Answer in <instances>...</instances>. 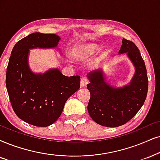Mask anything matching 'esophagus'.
<instances>
[{
    "label": "esophagus",
    "instance_id": "obj_1",
    "mask_svg": "<svg viewBox=\"0 0 160 160\" xmlns=\"http://www.w3.org/2000/svg\"><path fill=\"white\" fill-rule=\"evenodd\" d=\"M88 83V80L86 78H82L80 80V86L85 87Z\"/></svg>",
    "mask_w": 160,
    "mask_h": 160
}]
</instances>
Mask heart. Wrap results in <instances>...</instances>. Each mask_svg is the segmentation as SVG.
I'll list each match as a JSON object with an SVG mask.
<instances>
[{
	"instance_id": "obj_1",
	"label": "heart",
	"mask_w": 160,
	"mask_h": 160,
	"mask_svg": "<svg viewBox=\"0 0 160 160\" xmlns=\"http://www.w3.org/2000/svg\"><path fill=\"white\" fill-rule=\"evenodd\" d=\"M99 47L95 44H88L85 46L83 50L80 52V54H78V58H81V57L87 56V55H92L97 51H98Z\"/></svg>"
}]
</instances>
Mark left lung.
I'll return each instance as SVG.
<instances>
[{
	"label": "left lung",
	"mask_w": 160,
	"mask_h": 160,
	"mask_svg": "<svg viewBox=\"0 0 160 160\" xmlns=\"http://www.w3.org/2000/svg\"><path fill=\"white\" fill-rule=\"evenodd\" d=\"M119 54L125 53L134 65L135 72L126 86L114 87L106 81L102 68L87 74L91 98L88 112L92 119L106 127H118L132 119L146 99L148 80L145 62L132 41L123 38Z\"/></svg>",
	"instance_id": "1"
}]
</instances>
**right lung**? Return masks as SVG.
Instances as JSON below:
<instances>
[{
	"mask_svg": "<svg viewBox=\"0 0 160 160\" xmlns=\"http://www.w3.org/2000/svg\"><path fill=\"white\" fill-rule=\"evenodd\" d=\"M60 40L54 34L35 32L18 42L11 52L6 86L16 115L38 127L53 124L66 100L80 88V76L63 75L58 68L35 73L29 66V49L56 48Z\"/></svg>",
	"mask_w": 160,
	"mask_h": 160,
	"instance_id": "right-lung-1",
	"label": "right lung"
}]
</instances>
